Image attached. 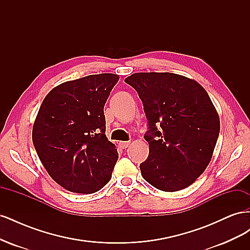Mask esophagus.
I'll return each mask as SVG.
<instances>
[{
  "label": "esophagus",
  "instance_id": "obj_1",
  "mask_svg": "<svg viewBox=\"0 0 250 250\" xmlns=\"http://www.w3.org/2000/svg\"><path fill=\"white\" fill-rule=\"evenodd\" d=\"M129 145H130V142H121L120 143L121 148H123V149H126Z\"/></svg>",
  "mask_w": 250,
  "mask_h": 250
}]
</instances>
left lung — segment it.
Wrapping results in <instances>:
<instances>
[{"label":"left lung","instance_id":"left-lung-1","mask_svg":"<svg viewBox=\"0 0 250 250\" xmlns=\"http://www.w3.org/2000/svg\"><path fill=\"white\" fill-rule=\"evenodd\" d=\"M125 82L137 90L149 130V155L140 165L143 178L165 192L191 186L208 166L220 120L197 81L173 73H134Z\"/></svg>","mask_w":250,"mask_h":250}]
</instances>
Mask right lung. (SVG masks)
Masks as SVG:
<instances>
[{
  "label": "right lung",
  "mask_w": 250,
  "mask_h": 250,
  "mask_svg": "<svg viewBox=\"0 0 250 250\" xmlns=\"http://www.w3.org/2000/svg\"><path fill=\"white\" fill-rule=\"evenodd\" d=\"M116 74L66 81L44 98L35 118L32 141L53 180L73 193L92 194L106 185L118 161L105 134L104 105L119 81Z\"/></svg>",
  "instance_id": "1"
}]
</instances>
